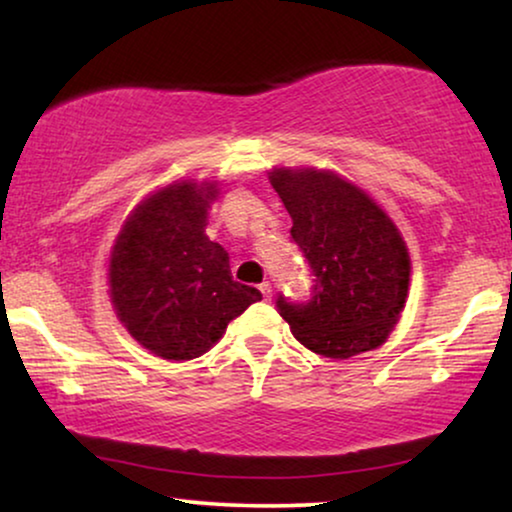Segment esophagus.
<instances>
[{
  "label": "esophagus",
  "mask_w": 512,
  "mask_h": 512,
  "mask_svg": "<svg viewBox=\"0 0 512 512\" xmlns=\"http://www.w3.org/2000/svg\"><path fill=\"white\" fill-rule=\"evenodd\" d=\"M258 289H261V293H263V300H265V303H268V300L272 298V286H270L268 282H263L261 286H258Z\"/></svg>",
  "instance_id": "34e87169"
}]
</instances>
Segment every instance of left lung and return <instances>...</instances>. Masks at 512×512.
Here are the masks:
<instances>
[{
	"instance_id": "1",
	"label": "left lung",
	"mask_w": 512,
	"mask_h": 512,
	"mask_svg": "<svg viewBox=\"0 0 512 512\" xmlns=\"http://www.w3.org/2000/svg\"><path fill=\"white\" fill-rule=\"evenodd\" d=\"M270 184L291 214V240L310 265V298L277 312L300 345L328 359H349L380 347L401 317L410 284V256L394 221L359 186L328 170L270 172Z\"/></svg>"
}]
</instances>
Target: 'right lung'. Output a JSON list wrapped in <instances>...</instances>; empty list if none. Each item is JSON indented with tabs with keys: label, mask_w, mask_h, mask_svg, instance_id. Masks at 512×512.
I'll use <instances>...</instances> for the list:
<instances>
[{
	"label": "right lung",
	"mask_w": 512,
	"mask_h": 512,
	"mask_svg": "<svg viewBox=\"0 0 512 512\" xmlns=\"http://www.w3.org/2000/svg\"><path fill=\"white\" fill-rule=\"evenodd\" d=\"M209 181H174L132 209L109 258L118 319L151 354L170 361L202 356L226 326L261 300L233 282L228 254L205 235Z\"/></svg>",
	"instance_id": "1"
}]
</instances>
